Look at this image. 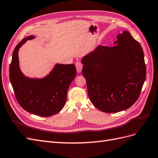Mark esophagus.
Instances as JSON below:
<instances>
[{"label": "esophagus", "mask_w": 158, "mask_h": 158, "mask_svg": "<svg viewBox=\"0 0 158 158\" xmlns=\"http://www.w3.org/2000/svg\"><path fill=\"white\" fill-rule=\"evenodd\" d=\"M75 67H76V69H77V72L78 73H80L81 72V70H82L83 64L80 62H77L75 64Z\"/></svg>", "instance_id": "obj_1"}]
</instances>
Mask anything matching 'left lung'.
I'll return each mask as SVG.
<instances>
[{
	"label": "left lung",
	"instance_id": "8db88e82",
	"mask_svg": "<svg viewBox=\"0 0 158 158\" xmlns=\"http://www.w3.org/2000/svg\"><path fill=\"white\" fill-rule=\"evenodd\" d=\"M117 38L115 46L99 45L82 59L90 100L106 113L119 112L133 106L146 75L140 43L129 31H123Z\"/></svg>",
	"mask_w": 158,
	"mask_h": 158
}]
</instances>
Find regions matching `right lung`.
Here are the masks:
<instances>
[{
	"label": "right lung",
	"mask_w": 158,
	"mask_h": 158,
	"mask_svg": "<svg viewBox=\"0 0 158 158\" xmlns=\"http://www.w3.org/2000/svg\"><path fill=\"white\" fill-rule=\"evenodd\" d=\"M31 35L22 39L14 48L10 65V80L18 102L33 114L49 117L58 113L65 105L68 88L76 75L74 64H56L43 79L25 77L19 66L18 50Z\"/></svg>",
	"instance_id": "add662e5"
}]
</instances>
